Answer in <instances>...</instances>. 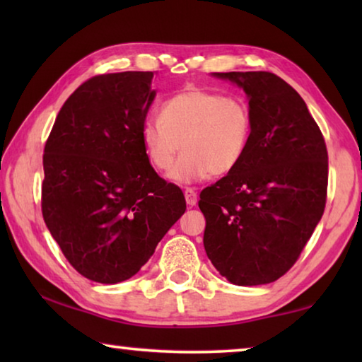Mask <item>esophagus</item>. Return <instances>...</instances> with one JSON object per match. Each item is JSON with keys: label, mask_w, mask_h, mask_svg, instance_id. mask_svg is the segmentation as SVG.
Listing matches in <instances>:
<instances>
[{"label": "esophagus", "mask_w": 362, "mask_h": 362, "mask_svg": "<svg viewBox=\"0 0 362 362\" xmlns=\"http://www.w3.org/2000/svg\"><path fill=\"white\" fill-rule=\"evenodd\" d=\"M185 199H187V204L189 206V207H193V206H196V203H198V194H196V192H194V188H189V187H187L185 188Z\"/></svg>", "instance_id": "34e87169"}]
</instances>
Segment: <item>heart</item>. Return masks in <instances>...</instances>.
<instances>
[{
	"instance_id": "obj_1",
	"label": "heart",
	"mask_w": 362,
	"mask_h": 362,
	"mask_svg": "<svg viewBox=\"0 0 362 362\" xmlns=\"http://www.w3.org/2000/svg\"><path fill=\"white\" fill-rule=\"evenodd\" d=\"M148 163L168 173L183 148L181 161L169 177L189 183L209 175H226L240 166L252 137V112L240 95L187 88L161 105L158 116L142 124Z\"/></svg>"
}]
</instances>
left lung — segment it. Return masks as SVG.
<instances>
[{"instance_id": "left-lung-1", "label": "left lung", "mask_w": 362, "mask_h": 362, "mask_svg": "<svg viewBox=\"0 0 362 362\" xmlns=\"http://www.w3.org/2000/svg\"><path fill=\"white\" fill-rule=\"evenodd\" d=\"M244 89L252 112L246 156L199 194L204 249L236 286L279 279L293 267L327 198V148L302 97L269 71L214 73Z\"/></svg>"}]
</instances>
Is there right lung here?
<instances>
[{"label":"right lung","mask_w":362,"mask_h":362,"mask_svg":"<svg viewBox=\"0 0 362 362\" xmlns=\"http://www.w3.org/2000/svg\"><path fill=\"white\" fill-rule=\"evenodd\" d=\"M153 78H89L60 108L45 145L42 218L70 265L95 283L134 276L187 209L182 189L151 168L140 136Z\"/></svg>","instance_id":"add662e5"}]
</instances>
